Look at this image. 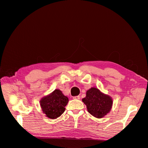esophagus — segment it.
Here are the masks:
<instances>
[{
    "label": "esophagus",
    "mask_w": 148,
    "mask_h": 148,
    "mask_svg": "<svg viewBox=\"0 0 148 148\" xmlns=\"http://www.w3.org/2000/svg\"><path fill=\"white\" fill-rule=\"evenodd\" d=\"M73 99H80V96H75V97H73Z\"/></svg>",
    "instance_id": "obj_1"
}]
</instances>
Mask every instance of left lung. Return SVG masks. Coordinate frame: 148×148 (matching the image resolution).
<instances>
[{"label": "left lung", "mask_w": 148, "mask_h": 148, "mask_svg": "<svg viewBox=\"0 0 148 148\" xmlns=\"http://www.w3.org/2000/svg\"><path fill=\"white\" fill-rule=\"evenodd\" d=\"M82 101L86 106L88 112L97 118H102L109 113L113 105L112 98L96 88L87 90Z\"/></svg>", "instance_id": "obj_1"}]
</instances>
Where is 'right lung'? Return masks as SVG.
Returning <instances> with one entry per match:
<instances>
[{"instance_id":"right-lung-1","label":"right lung","mask_w":148,"mask_h":148,"mask_svg":"<svg viewBox=\"0 0 148 148\" xmlns=\"http://www.w3.org/2000/svg\"><path fill=\"white\" fill-rule=\"evenodd\" d=\"M69 101L61 90L55 89L49 95L43 97L40 101L42 112L47 118L54 119L59 117L65 110V107Z\"/></svg>"}]
</instances>
